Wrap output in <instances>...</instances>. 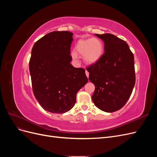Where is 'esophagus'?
Returning <instances> with one entry per match:
<instances>
[{"mask_svg": "<svg viewBox=\"0 0 157 157\" xmlns=\"http://www.w3.org/2000/svg\"><path fill=\"white\" fill-rule=\"evenodd\" d=\"M85 73H86V77H89V73H88V71H85Z\"/></svg>", "mask_w": 157, "mask_h": 157, "instance_id": "obj_1", "label": "esophagus"}]
</instances>
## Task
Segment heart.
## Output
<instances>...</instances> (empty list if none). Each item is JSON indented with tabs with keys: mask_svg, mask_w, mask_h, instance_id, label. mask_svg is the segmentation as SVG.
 <instances>
[{
	"mask_svg": "<svg viewBox=\"0 0 157 157\" xmlns=\"http://www.w3.org/2000/svg\"><path fill=\"white\" fill-rule=\"evenodd\" d=\"M76 52L83 56L84 59L88 64H94L100 59L103 54L104 46L102 41L98 38L79 40L75 45ZM74 61H77L78 56L75 52H71Z\"/></svg>",
	"mask_w": 157,
	"mask_h": 157,
	"instance_id": "1",
	"label": "heart"
}]
</instances>
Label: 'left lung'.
<instances>
[{"label":"left lung","instance_id":"left-lung-1","mask_svg":"<svg viewBox=\"0 0 157 157\" xmlns=\"http://www.w3.org/2000/svg\"><path fill=\"white\" fill-rule=\"evenodd\" d=\"M95 35L103 41L105 52L86 69L96 87L92 99L100 110L115 112L125 105L134 87V57L126 42L115 35Z\"/></svg>","mask_w":157,"mask_h":157}]
</instances>
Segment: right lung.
<instances>
[{"label": "right lung", "instance_id": "right-lung-1", "mask_svg": "<svg viewBox=\"0 0 157 157\" xmlns=\"http://www.w3.org/2000/svg\"><path fill=\"white\" fill-rule=\"evenodd\" d=\"M73 33L53 31L33 46L29 72L35 97L44 110L64 113L73 107L78 90L88 82L83 68L71 64Z\"/></svg>", "mask_w": 157, "mask_h": 157}]
</instances>
